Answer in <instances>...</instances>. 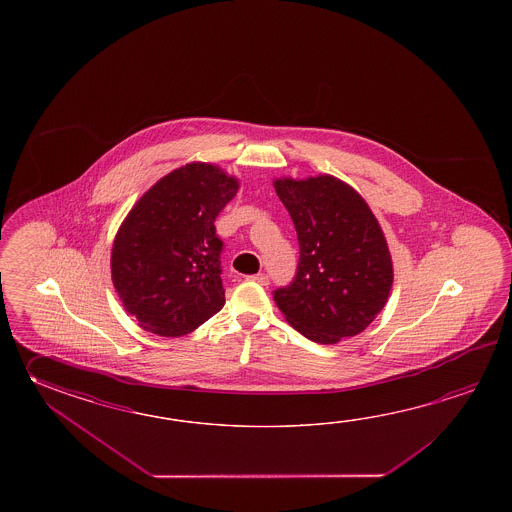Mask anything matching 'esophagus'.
Segmentation results:
<instances>
[{
    "label": "esophagus",
    "mask_w": 512,
    "mask_h": 512,
    "mask_svg": "<svg viewBox=\"0 0 512 512\" xmlns=\"http://www.w3.org/2000/svg\"><path fill=\"white\" fill-rule=\"evenodd\" d=\"M252 282L260 283V285H269V276L267 274H254L251 276Z\"/></svg>",
    "instance_id": "esophagus-1"
}]
</instances>
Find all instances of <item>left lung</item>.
<instances>
[{
	"label": "left lung",
	"mask_w": 512,
	"mask_h": 512,
	"mask_svg": "<svg viewBox=\"0 0 512 512\" xmlns=\"http://www.w3.org/2000/svg\"><path fill=\"white\" fill-rule=\"evenodd\" d=\"M274 188L300 245L296 276L274 291V302L318 344L359 335L392 289V256L379 221L359 192L333 175L283 177Z\"/></svg>",
	"instance_id": "obj_1"
}]
</instances>
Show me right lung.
<instances>
[{
    "instance_id": "add662e5",
    "label": "right lung",
    "mask_w": 512,
    "mask_h": 512,
    "mask_svg": "<svg viewBox=\"0 0 512 512\" xmlns=\"http://www.w3.org/2000/svg\"><path fill=\"white\" fill-rule=\"evenodd\" d=\"M240 183L214 164L164 175L131 208L111 251V278L142 329L183 337L225 305L214 221Z\"/></svg>"
}]
</instances>
